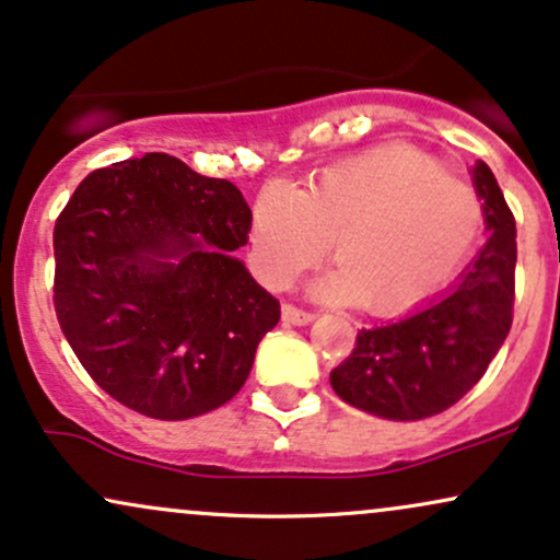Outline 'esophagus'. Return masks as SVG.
<instances>
[{
    "mask_svg": "<svg viewBox=\"0 0 560 560\" xmlns=\"http://www.w3.org/2000/svg\"><path fill=\"white\" fill-rule=\"evenodd\" d=\"M314 319L312 312H304V308L293 306V304H285L282 306V322H288V325H308V322Z\"/></svg>",
    "mask_w": 560,
    "mask_h": 560,
    "instance_id": "obj_1",
    "label": "esophagus"
}]
</instances>
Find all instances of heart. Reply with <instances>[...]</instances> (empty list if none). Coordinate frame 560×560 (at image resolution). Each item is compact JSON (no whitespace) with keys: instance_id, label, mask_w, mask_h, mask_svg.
I'll list each match as a JSON object with an SVG mask.
<instances>
[{"instance_id":"b5f03b06","label":"heart","mask_w":560,"mask_h":560,"mask_svg":"<svg viewBox=\"0 0 560 560\" xmlns=\"http://www.w3.org/2000/svg\"><path fill=\"white\" fill-rule=\"evenodd\" d=\"M485 225L479 194L424 151L380 147L325 167L301 190L269 183L252 235L267 282L288 285L330 248L340 261L314 293L396 317L448 282Z\"/></svg>"}]
</instances>
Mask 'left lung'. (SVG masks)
I'll return each mask as SVG.
<instances>
[{
  "label": "left lung",
  "instance_id": "left-lung-1",
  "mask_svg": "<svg viewBox=\"0 0 560 560\" xmlns=\"http://www.w3.org/2000/svg\"><path fill=\"white\" fill-rule=\"evenodd\" d=\"M488 241L448 293L409 317L357 335V348L330 372L353 409L417 422L451 409L488 372L514 319L516 222L495 175L471 167Z\"/></svg>",
  "mask_w": 560,
  "mask_h": 560
}]
</instances>
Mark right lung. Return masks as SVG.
<instances>
[{"label": "right lung", "instance_id": "right-lung-1", "mask_svg": "<svg viewBox=\"0 0 560 560\" xmlns=\"http://www.w3.org/2000/svg\"><path fill=\"white\" fill-rule=\"evenodd\" d=\"M248 230L233 183L162 151L75 188L55 225V312L104 393L177 422L241 390L280 319V301L233 256Z\"/></svg>", "mask_w": 560, "mask_h": 560}]
</instances>
